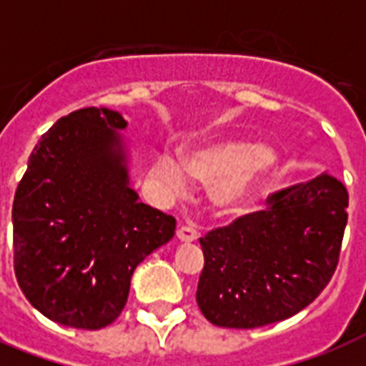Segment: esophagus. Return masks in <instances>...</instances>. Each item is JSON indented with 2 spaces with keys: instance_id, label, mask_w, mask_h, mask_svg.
<instances>
[{
  "instance_id": "34e87169",
  "label": "esophagus",
  "mask_w": 366,
  "mask_h": 366,
  "mask_svg": "<svg viewBox=\"0 0 366 366\" xmlns=\"http://www.w3.org/2000/svg\"><path fill=\"white\" fill-rule=\"evenodd\" d=\"M177 237L180 241H197L199 232L195 228H192V226H180V228L177 229Z\"/></svg>"
}]
</instances>
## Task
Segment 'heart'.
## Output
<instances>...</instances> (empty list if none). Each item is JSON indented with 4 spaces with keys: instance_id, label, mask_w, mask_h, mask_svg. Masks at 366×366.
Returning <instances> with one entry per match:
<instances>
[{
    "instance_id": "b5f03b06",
    "label": "heart",
    "mask_w": 366,
    "mask_h": 366,
    "mask_svg": "<svg viewBox=\"0 0 366 366\" xmlns=\"http://www.w3.org/2000/svg\"><path fill=\"white\" fill-rule=\"evenodd\" d=\"M277 165V155L267 146L244 140H220L192 149L184 165L169 155L155 161L154 177L169 192L186 194L189 178L209 186V197L220 214L239 212L260 188L262 180Z\"/></svg>"
}]
</instances>
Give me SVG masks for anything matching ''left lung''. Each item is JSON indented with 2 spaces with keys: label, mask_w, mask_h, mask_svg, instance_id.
Returning <instances> with one entry per match:
<instances>
[{
  "label": "left lung",
  "mask_w": 366,
  "mask_h": 366,
  "mask_svg": "<svg viewBox=\"0 0 366 366\" xmlns=\"http://www.w3.org/2000/svg\"><path fill=\"white\" fill-rule=\"evenodd\" d=\"M347 203L346 186L323 172L267 197L266 211L207 232L195 292L207 321L256 329L310 306L340 260Z\"/></svg>",
  "instance_id": "left-lung-1"
}]
</instances>
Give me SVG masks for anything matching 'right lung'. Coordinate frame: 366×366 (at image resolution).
I'll use <instances>...</instances> for the list:
<instances>
[{"label":"right lung","instance_id":"obj_1","mask_svg":"<svg viewBox=\"0 0 366 366\" xmlns=\"http://www.w3.org/2000/svg\"><path fill=\"white\" fill-rule=\"evenodd\" d=\"M108 108L60 117L28 159L13 201L14 275L31 306L54 323L99 330L119 317L131 275L172 239L177 220L138 203L127 186Z\"/></svg>","mask_w":366,"mask_h":366}]
</instances>
